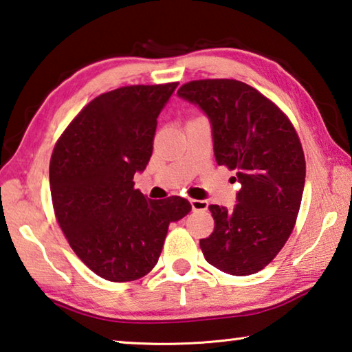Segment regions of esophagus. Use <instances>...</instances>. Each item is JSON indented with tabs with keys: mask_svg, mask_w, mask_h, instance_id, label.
Wrapping results in <instances>:
<instances>
[{
	"mask_svg": "<svg viewBox=\"0 0 352 352\" xmlns=\"http://www.w3.org/2000/svg\"><path fill=\"white\" fill-rule=\"evenodd\" d=\"M189 202H191V206H192L194 211H205L206 208H208V202H206V200L191 199Z\"/></svg>",
	"mask_w": 352,
	"mask_h": 352,
	"instance_id": "obj_1",
	"label": "esophagus"
}]
</instances>
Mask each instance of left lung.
I'll list each match as a JSON object with an SVG mask.
<instances>
[{
	"label": "left lung",
	"mask_w": 352,
	"mask_h": 352,
	"mask_svg": "<svg viewBox=\"0 0 352 352\" xmlns=\"http://www.w3.org/2000/svg\"><path fill=\"white\" fill-rule=\"evenodd\" d=\"M177 96L208 117L216 163L236 169L232 210L208 208L214 230L200 239L205 260L232 276L263 270L292 235L305 183V158L292 122L265 96L236 80H200Z\"/></svg>",
	"instance_id": "obj_1"
}]
</instances>
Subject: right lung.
<instances>
[{"label":"right lung","mask_w":352,"mask_h":352,"mask_svg":"<svg viewBox=\"0 0 352 352\" xmlns=\"http://www.w3.org/2000/svg\"><path fill=\"white\" fill-rule=\"evenodd\" d=\"M178 82L126 86L94 98L67 126L50 161L56 219L97 276L131 282L153 270L186 199L152 200L135 189L153 152L156 119Z\"/></svg>","instance_id":"add662e5"}]
</instances>
